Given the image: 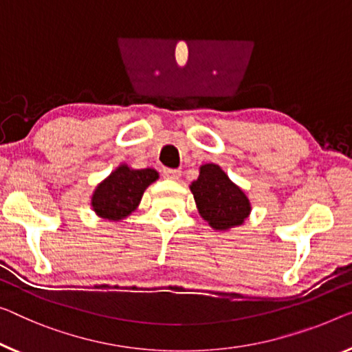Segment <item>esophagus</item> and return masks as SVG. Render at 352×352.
<instances>
[{"mask_svg": "<svg viewBox=\"0 0 352 352\" xmlns=\"http://www.w3.org/2000/svg\"><path fill=\"white\" fill-rule=\"evenodd\" d=\"M162 177L169 178V180H177L180 177V170L177 169H162Z\"/></svg>", "mask_w": 352, "mask_h": 352, "instance_id": "1", "label": "esophagus"}]
</instances>
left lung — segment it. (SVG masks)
<instances>
[{
  "label": "left lung",
  "mask_w": 352,
  "mask_h": 352,
  "mask_svg": "<svg viewBox=\"0 0 352 352\" xmlns=\"http://www.w3.org/2000/svg\"><path fill=\"white\" fill-rule=\"evenodd\" d=\"M190 190L199 214L217 230L240 226L251 212L250 199L242 188L230 182L226 172L213 162L201 166Z\"/></svg>",
  "instance_id": "obj_1"
}]
</instances>
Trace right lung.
Segmentation results:
<instances>
[{"mask_svg": "<svg viewBox=\"0 0 352 352\" xmlns=\"http://www.w3.org/2000/svg\"><path fill=\"white\" fill-rule=\"evenodd\" d=\"M158 178L155 169H131L128 164H120L94 190L91 196L94 213L109 221L129 217L140 204L144 191Z\"/></svg>", "mask_w": 352, "mask_h": 352, "instance_id": "obj_1", "label": "right lung"}]
</instances>
